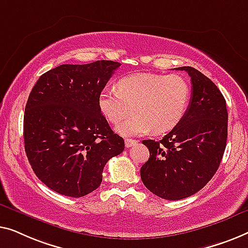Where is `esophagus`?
Segmentation results:
<instances>
[{"mask_svg":"<svg viewBox=\"0 0 248 248\" xmlns=\"http://www.w3.org/2000/svg\"><path fill=\"white\" fill-rule=\"evenodd\" d=\"M137 142H138V140H135V139H125L124 145H125V147L129 148V147H132V146H135Z\"/></svg>","mask_w":248,"mask_h":248,"instance_id":"1","label":"esophagus"}]
</instances>
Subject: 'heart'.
<instances>
[{
    "mask_svg": "<svg viewBox=\"0 0 248 248\" xmlns=\"http://www.w3.org/2000/svg\"><path fill=\"white\" fill-rule=\"evenodd\" d=\"M118 90L104 88L97 97L100 111L111 124H119L132 106V116L117 125L124 136L172 130L186 116L190 104L189 83L180 75L139 73L124 76Z\"/></svg>",
    "mask_w": 248,
    "mask_h": 248,
    "instance_id": "obj_1",
    "label": "heart"
}]
</instances>
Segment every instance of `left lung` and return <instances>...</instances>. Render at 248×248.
I'll use <instances>...</instances> for the list:
<instances>
[{
  "instance_id": "1",
  "label": "left lung",
  "mask_w": 248,
  "mask_h": 248,
  "mask_svg": "<svg viewBox=\"0 0 248 248\" xmlns=\"http://www.w3.org/2000/svg\"><path fill=\"white\" fill-rule=\"evenodd\" d=\"M191 78L192 93L186 116L162 140L142 141L149 159L140 169L145 186L165 200L197 193L220 165L227 142L226 100L214 82L190 66L175 68Z\"/></svg>"
}]
</instances>
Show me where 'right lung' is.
<instances>
[{
  "label": "right lung",
  "instance_id": "right-lung-1",
  "mask_svg": "<svg viewBox=\"0 0 248 248\" xmlns=\"http://www.w3.org/2000/svg\"><path fill=\"white\" fill-rule=\"evenodd\" d=\"M120 62L57 66L43 74L28 97L24 149L33 172L55 192L81 198L102 182L108 160L124 138L101 113L97 97Z\"/></svg>",
  "mask_w": 248,
  "mask_h": 248
}]
</instances>
